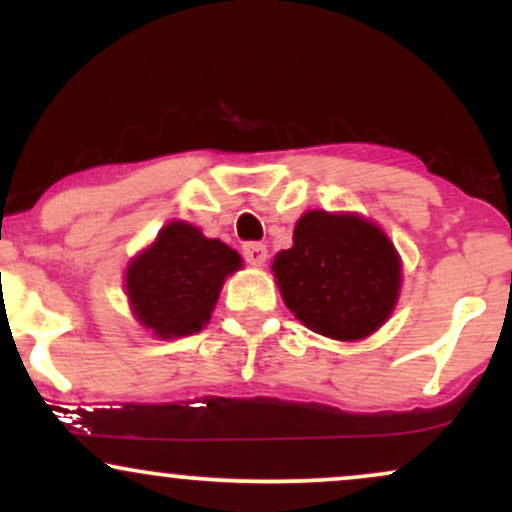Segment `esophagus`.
Returning <instances> with one entry per match:
<instances>
[{"mask_svg": "<svg viewBox=\"0 0 512 512\" xmlns=\"http://www.w3.org/2000/svg\"><path fill=\"white\" fill-rule=\"evenodd\" d=\"M243 255H245V260L252 264V267H262V264L267 262V245H262V243L243 245Z\"/></svg>", "mask_w": 512, "mask_h": 512, "instance_id": "34e87169", "label": "esophagus"}]
</instances>
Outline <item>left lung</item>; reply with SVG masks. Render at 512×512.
<instances>
[{"label":"left lung","mask_w":512,"mask_h":512,"mask_svg":"<svg viewBox=\"0 0 512 512\" xmlns=\"http://www.w3.org/2000/svg\"><path fill=\"white\" fill-rule=\"evenodd\" d=\"M286 308L308 330L358 342L385 325L402 289V257L378 223L349 211H305L272 262Z\"/></svg>","instance_id":"left-lung-1"}]
</instances>
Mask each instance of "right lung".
I'll use <instances>...</instances> for the list:
<instances>
[{
  "label": "right lung",
  "mask_w": 512,
  "mask_h": 512,
  "mask_svg": "<svg viewBox=\"0 0 512 512\" xmlns=\"http://www.w3.org/2000/svg\"><path fill=\"white\" fill-rule=\"evenodd\" d=\"M243 257L187 221H170L149 248L129 260L125 291L139 325L158 339H178L209 325L226 276Z\"/></svg>",
  "instance_id": "right-lung-1"
}]
</instances>
